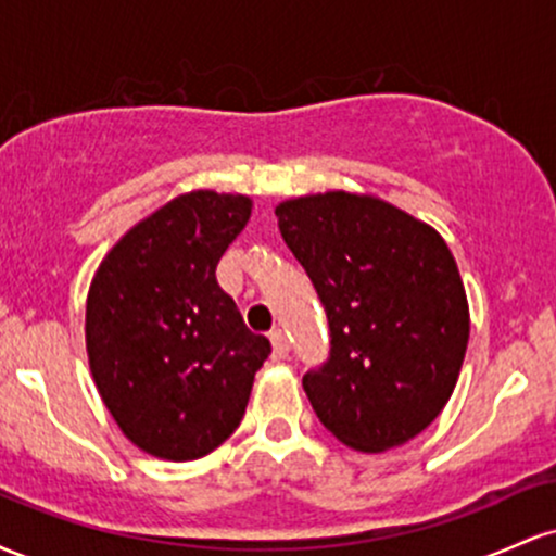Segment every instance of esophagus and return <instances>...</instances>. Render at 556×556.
<instances>
[{"mask_svg":"<svg viewBox=\"0 0 556 556\" xmlns=\"http://www.w3.org/2000/svg\"><path fill=\"white\" fill-rule=\"evenodd\" d=\"M271 358L274 361H285L287 358V353H290V342H287V337H285V331H271Z\"/></svg>","mask_w":556,"mask_h":556,"instance_id":"34e87169","label":"esophagus"}]
</instances>
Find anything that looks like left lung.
Returning a JSON list of instances; mask_svg holds the SVG:
<instances>
[{"mask_svg":"<svg viewBox=\"0 0 556 556\" xmlns=\"http://www.w3.org/2000/svg\"><path fill=\"white\" fill-rule=\"evenodd\" d=\"M279 232L329 318V361L303 376L318 420L358 452L418 437L455 392L470 311L442 235L376 195H300Z\"/></svg>","mask_w":556,"mask_h":556,"instance_id":"left-lung-1","label":"left lung"}]
</instances>
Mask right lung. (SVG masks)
<instances>
[{"mask_svg": "<svg viewBox=\"0 0 556 556\" xmlns=\"http://www.w3.org/2000/svg\"><path fill=\"white\" fill-rule=\"evenodd\" d=\"M251 208L240 193L172 198L114 242L88 287L93 384L119 431L162 460H198L225 442L271 353L216 282Z\"/></svg>", "mask_w": 556, "mask_h": 556, "instance_id": "1", "label": "right lung"}]
</instances>
